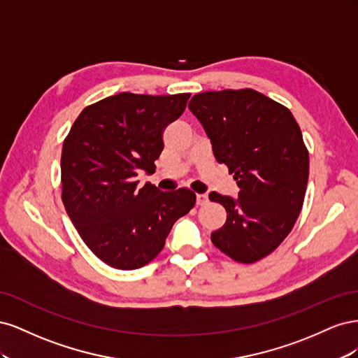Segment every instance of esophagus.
Segmentation results:
<instances>
[{"instance_id": "34e87169", "label": "esophagus", "mask_w": 358, "mask_h": 358, "mask_svg": "<svg viewBox=\"0 0 358 358\" xmlns=\"http://www.w3.org/2000/svg\"><path fill=\"white\" fill-rule=\"evenodd\" d=\"M206 203H208V196L206 194H197V204L203 206Z\"/></svg>"}]
</instances>
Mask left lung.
<instances>
[{"instance_id":"obj_1","label":"left lung","mask_w":358,"mask_h":358,"mask_svg":"<svg viewBox=\"0 0 358 358\" xmlns=\"http://www.w3.org/2000/svg\"><path fill=\"white\" fill-rule=\"evenodd\" d=\"M188 107L241 188L237 200L209 194L227 210L210 241L234 262L255 263L284 242L303 208L309 152L300 127L285 106L251 88L200 92Z\"/></svg>"}]
</instances>
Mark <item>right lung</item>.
Here are the masks:
<instances>
[{"mask_svg": "<svg viewBox=\"0 0 358 358\" xmlns=\"http://www.w3.org/2000/svg\"><path fill=\"white\" fill-rule=\"evenodd\" d=\"M191 94L121 92L86 106L64 140L61 199L82 241L119 270L148 264L162 251L180 216L196 204L187 188L162 192L137 175H152L169 124Z\"/></svg>", "mask_w": 358, "mask_h": 358, "instance_id": "add662e5", "label": "right lung"}]
</instances>
